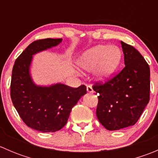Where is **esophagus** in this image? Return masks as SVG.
Here are the masks:
<instances>
[{"instance_id": "obj_1", "label": "esophagus", "mask_w": 158, "mask_h": 158, "mask_svg": "<svg viewBox=\"0 0 158 158\" xmlns=\"http://www.w3.org/2000/svg\"><path fill=\"white\" fill-rule=\"evenodd\" d=\"M86 89H87V92H89V93H92V92H94L93 89H92V87L91 86V85H88V86L86 87Z\"/></svg>"}]
</instances>
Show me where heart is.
<instances>
[{"instance_id":"heart-1","label":"heart","mask_w":158,"mask_h":158,"mask_svg":"<svg viewBox=\"0 0 158 158\" xmlns=\"http://www.w3.org/2000/svg\"><path fill=\"white\" fill-rule=\"evenodd\" d=\"M122 52L117 47L98 45L89 49L82 56L79 61L81 68L85 70L96 67V76L101 80L110 79L119 66Z\"/></svg>"}]
</instances>
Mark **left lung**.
I'll list each match as a JSON object with an SVG mask.
<instances>
[{
	"instance_id": "8db88e82",
	"label": "left lung",
	"mask_w": 158,
	"mask_h": 158,
	"mask_svg": "<svg viewBox=\"0 0 158 158\" xmlns=\"http://www.w3.org/2000/svg\"><path fill=\"white\" fill-rule=\"evenodd\" d=\"M125 67L105 83L95 82L98 94L96 115L107 130L134 125L150 100V68L141 54L121 41Z\"/></svg>"
}]
</instances>
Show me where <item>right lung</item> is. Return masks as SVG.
I'll return each mask as SVG.
<instances>
[{
    "mask_svg": "<svg viewBox=\"0 0 158 158\" xmlns=\"http://www.w3.org/2000/svg\"><path fill=\"white\" fill-rule=\"evenodd\" d=\"M62 39L38 40L30 44L17 57L12 70L10 97L25 124L42 132H55L66 125L71 110L86 93L82 85L73 88L58 83L38 86L32 81L30 66L32 56L61 43Z\"/></svg>",
    "mask_w": 158,
    "mask_h": 158,
    "instance_id": "add662e5",
    "label": "right lung"
}]
</instances>
